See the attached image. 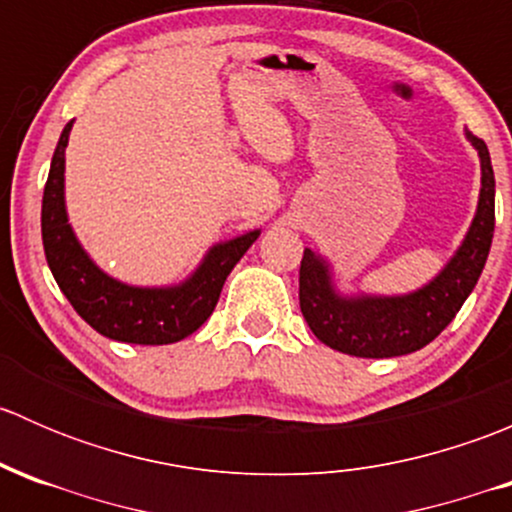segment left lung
<instances>
[{"label": "left lung", "instance_id": "obj_1", "mask_svg": "<svg viewBox=\"0 0 512 512\" xmlns=\"http://www.w3.org/2000/svg\"><path fill=\"white\" fill-rule=\"evenodd\" d=\"M480 158L478 210L456 255L428 285L409 294H339L329 262L304 250L299 265V307L314 337L327 347L364 359L411 354L438 337L476 287L495 230V178L488 146L466 131Z\"/></svg>", "mask_w": 512, "mask_h": 512}]
</instances>
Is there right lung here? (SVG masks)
<instances>
[{"mask_svg":"<svg viewBox=\"0 0 512 512\" xmlns=\"http://www.w3.org/2000/svg\"><path fill=\"white\" fill-rule=\"evenodd\" d=\"M74 121L61 131L41 200V240L56 285L98 334L128 344H173L213 314L232 267L260 237L245 232L208 250L198 270L173 287H133L108 277L86 255L69 225L64 200V153Z\"/></svg>","mask_w":512,"mask_h":512,"instance_id":"obj_1","label":"right lung"}]
</instances>
